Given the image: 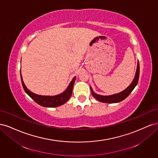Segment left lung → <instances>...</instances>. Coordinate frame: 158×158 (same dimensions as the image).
Masks as SVG:
<instances>
[{
    "mask_svg": "<svg viewBox=\"0 0 158 158\" xmlns=\"http://www.w3.org/2000/svg\"><path fill=\"white\" fill-rule=\"evenodd\" d=\"M139 74H140V65H139V62L138 61L137 69H136L135 78H134L131 84L129 85L125 89H124L123 91H122V92H119L118 94L110 95H99L95 93L92 87L90 86L91 92H92L93 97L100 102L107 103H118L123 101V100H124L125 98H127L129 95V94L132 92L134 88L136 87V85H137L138 82V79H139Z\"/></svg>",
    "mask_w": 158,
    "mask_h": 158,
    "instance_id": "left-lung-1",
    "label": "left lung"
}]
</instances>
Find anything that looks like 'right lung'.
<instances>
[{
	"instance_id": "right-lung-1",
	"label": "right lung",
	"mask_w": 158,
	"mask_h": 158,
	"mask_svg": "<svg viewBox=\"0 0 158 158\" xmlns=\"http://www.w3.org/2000/svg\"><path fill=\"white\" fill-rule=\"evenodd\" d=\"M21 76V80L22 86L23 89L26 92V93L29 95V96L34 101L40 105L41 106L45 107H59L65 103L68 100L70 99L72 93H73V85L76 80V76L72 80L70 83L68 85L67 88H66L63 93H61L59 95H53V96H50V95H37L36 94L33 93L30 90L28 89L26 85L23 82L22 74L20 73Z\"/></svg>"
}]
</instances>
